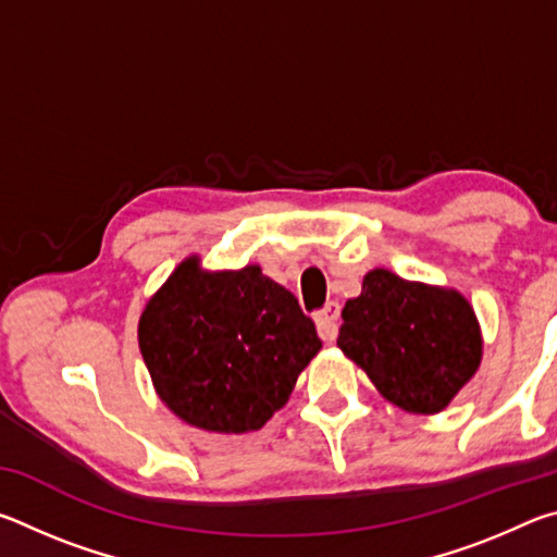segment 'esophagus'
Returning <instances> with one entry per match:
<instances>
[{
  "mask_svg": "<svg viewBox=\"0 0 557 557\" xmlns=\"http://www.w3.org/2000/svg\"><path fill=\"white\" fill-rule=\"evenodd\" d=\"M338 314H342V307H338V301H326L322 312H317V317H314L319 336H322L326 344H332L336 334H338Z\"/></svg>",
  "mask_w": 557,
  "mask_h": 557,
  "instance_id": "obj_1",
  "label": "esophagus"
}]
</instances>
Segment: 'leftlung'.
I'll return each mask as SVG.
<instances>
[{"mask_svg": "<svg viewBox=\"0 0 557 557\" xmlns=\"http://www.w3.org/2000/svg\"><path fill=\"white\" fill-rule=\"evenodd\" d=\"M342 319L336 346L405 412H442L482 366V326L451 287L375 268L363 275L361 295L346 299Z\"/></svg>", "mask_w": 557, "mask_h": 557, "instance_id": "1", "label": "left lung"}]
</instances>
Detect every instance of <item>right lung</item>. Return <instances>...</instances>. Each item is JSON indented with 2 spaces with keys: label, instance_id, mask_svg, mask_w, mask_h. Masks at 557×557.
Listing matches in <instances>:
<instances>
[{
  "label": "right lung",
  "instance_id": "add662e5",
  "mask_svg": "<svg viewBox=\"0 0 557 557\" xmlns=\"http://www.w3.org/2000/svg\"><path fill=\"white\" fill-rule=\"evenodd\" d=\"M137 342L159 400L219 435L265 425L322 351L297 297L260 265L203 270L199 256L178 262L147 299Z\"/></svg>",
  "mask_w": 557,
  "mask_h": 557
}]
</instances>
